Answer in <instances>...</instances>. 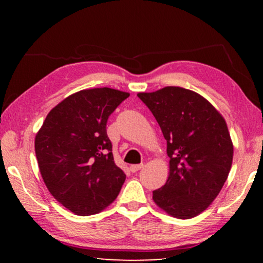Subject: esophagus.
<instances>
[{"mask_svg":"<svg viewBox=\"0 0 263 263\" xmlns=\"http://www.w3.org/2000/svg\"><path fill=\"white\" fill-rule=\"evenodd\" d=\"M144 167V164H131L130 166V171L132 172V173H136V172H138V171H140V169Z\"/></svg>","mask_w":263,"mask_h":263,"instance_id":"1","label":"esophagus"}]
</instances>
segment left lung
<instances>
[{
    "label": "left lung",
    "instance_id": "left-lung-1",
    "mask_svg": "<svg viewBox=\"0 0 263 263\" xmlns=\"http://www.w3.org/2000/svg\"><path fill=\"white\" fill-rule=\"evenodd\" d=\"M167 140L166 184L153 201L169 216L190 219L215 201L228 179L233 144L228 124L202 95L182 87L139 92Z\"/></svg>",
    "mask_w": 263,
    "mask_h": 263
}]
</instances>
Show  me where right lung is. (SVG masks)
Listing matches in <instances>:
<instances>
[{"label": "right lung", "instance_id": "1", "mask_svg": "<svg viewBox=\"0 0 263 263\" xmlns=\"http://www.w3.org/2000/svg\"><path fill=\"white\" fill-rule=\"evenodd\" d=\"M128 96L106 87L74 92L48 112L35 135L43 180L53 197L75 215L101 212L122 189L126 175L114 161L106 122Z\"/></svg>", "mask_w": 263, "mask_h": 263}]
</instances>
